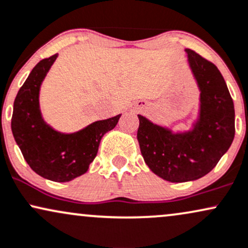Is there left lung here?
Returning a JSON list of instances; mask_svg holds the SVG:
<instances>
[{
    "label": "left lung",
    "instance_id": "1",
    "mask_svg": "<svg viewBox=\"0 0 248 248\" xmlns=\"http://www.w3.org/2000/svg\"><path fill=\"white\" fill-rule=\"evenodd\" d=\"M200 94L193 129L174 133L138 115L137 139L154 174L170 182L194 181L216 167L234 138V106L223 75L214 63L186 48Z\"/></svg>",
    "mask_w": 248,
    "mask_h": 248
}]
</instances>
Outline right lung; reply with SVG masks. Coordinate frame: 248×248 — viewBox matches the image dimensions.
Here are the masks:
<instances>
[{
    "instance_id": "right-lung-1",
    "label": "right lung",
    "mask_w": 248,
    "mask_h": 248,
    "mask_svg": "<svg viewBox=\"0 0 248 248\" xmlns=\"http://www.w3.org/2000/svg\"><path fill=\"white\" fill-rule=\"evenodd\" d=\"M58 54L33 67L14 102L11 131L25 161L44 179L68 182L88 170L102 137L112 130L121 115L97 121L74 133H61L45 123L39 109L43 80Z\"/></svg>"
}]
</instances>
